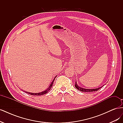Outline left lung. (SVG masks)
Masks as SVG:
<instances>
[{
    "label": "left lung",
    "mask_w": 123,
    "mask_h": 123,
    "mask_svg": "<svg viewBox=\"0 0 123 123\" xmlns=\"http://www.w3.org/2000/svg\"><path fill=\"white\" fill-rule=\"evenodd\" d=\"M75 88L78 89V90L80 91H82V92H93V91H96L98 90L99 89H100L101 87H99L98 88H96V89H84L83 88H81L80 87H79V86L77 85L76 82H75Z\"/></svg>",
    "instance_id": "8db88e82"
}]
</instances>
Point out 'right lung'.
<instances>
[{"label":"right lung","instance_id":"1","mask_svg":"<svg viewBox=\"0 0 123 123\" xmlns=\"http://www.w3.org/2000/svg\"><path fill=\"white\" fill-rule=\"evenodd\" d=\"M56 77V76H55V77L54 79V80H53L52 81V83H51V84H50L49 87L46 90L44 91H43V92H40V93H30V92H25H25L27 93H28V94H29L33 95H41L45 94H46V93H48V91H49L50 90L51 88H52V85H53V84L54 81V80H55V77Z\"/></svg>","mask_w":123,"mask_h":123}]
</instances>
